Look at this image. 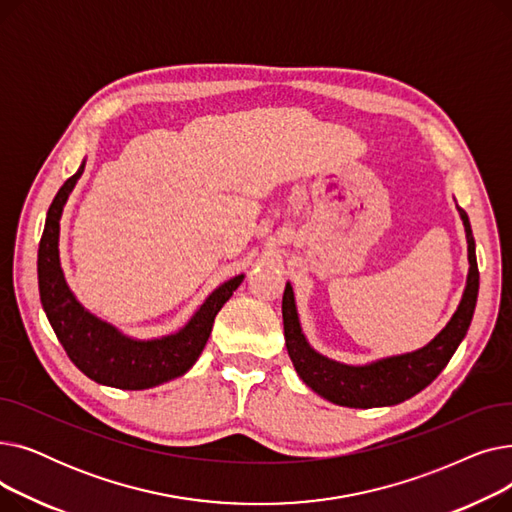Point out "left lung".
Wrapping results in <instances>:
<instances>
[{"mask_svg": "<svg viewBox=\"0 0 512 512\" xmlns=\"http://www.w3.org/2000/svg\"><path fill=\"white\" fill-rule=\"evenodd\" d=\"M459 213L467 232L471 263L463 301L452 315V319L448 321V326L432 342L419 348L415 353L390 357L365 367L340 365L336 361L317 355L301 332L292 288L290 284H286L282 297V317L288 357L294 369L301 375V380L311 390L342 407L371 409L398 405V402L415 396L438 378L440 371L448 365V361L452 359L454 351L459 348L461 340L465 338L471 326L479 292V270L469 215L463 207H459Z\"/></svg>", "mask_w": 512, "mask_h": 512, "instance_id": "left-lung-1", "label": "left lung"}]
</instances>
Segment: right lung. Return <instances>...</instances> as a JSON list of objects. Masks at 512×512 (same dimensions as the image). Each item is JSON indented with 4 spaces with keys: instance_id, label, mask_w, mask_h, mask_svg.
I'll return each mask as SVG.
<instances>
[{
    "instance_id": "obj_1",
    "label": "right lung",
    "mask_w": 512,
    "mask_h": 512,
    "mask_svg": "<svg viewBox=\"0 0 512 512\" xmlns=\"http://www.w3.org/2000/svg\"><path fill=\"white\" fill-rule=\"evenodd\" d=\"M83 170L85 161L78 172L62 184L47 211L37 255L41 305L66 355L87 378L122 390L159 386L178 378L195 365L207 344L215 315L245 276H236L213 290L178 334L159 340H130L122 336L116 328L85 311L74 299L60 267L58 238L62 209Z\"/></svg>"
}]
</instances>
